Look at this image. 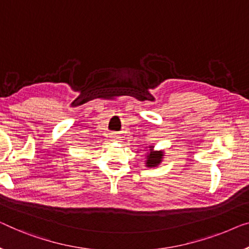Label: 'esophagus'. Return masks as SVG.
I'll return each mask as SVG.
<instances>
[{
	"label": "esophagus",
	"instance_id": "esophagus-1",
	"mask_svg": "<svg viewBox=\"0 0 249 249\" xmlns=\"http://www.w3.org/2000/svg\"><path fill=\"white\" fill-rule=\"evenodd\" d=\"M112 137H113V139H117V137H118V136H117L116 134H113V135H112Z\"/></svg>",
	"mask_w": 249,
	"mask_h": 249
}]
</instances>
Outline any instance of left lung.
<instances>
[{"label":"left lung","mask_w":249,"mask_h":249,"mask_svg":"<svg viewBox=\"0 0 249 249\" xmlns=\"http://www.w3.org/2000/svg\"><path fill=\"white\" fill-rule=\"evenodd\" d=\"M162 154H163L162 152H152V146H151L150 154L147 155V161H146L147 166H155V165H158L159 163L161 162Z\"/></svg>","instance_id":"1"}]
</instances>
